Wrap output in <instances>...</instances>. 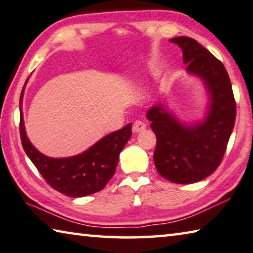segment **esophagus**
I'll return each mask as SVG.
<instances>
[{"label": "esophagus", "instance_id": "esophagus-1", "mask_svg": "<svg viewBox=\"0 0 253 253\" xmlns=\"http://www.w3.org/2000/svg\"><path fill=\"white\" fill-rule=\"evenodd\" d=\"M146 127L147 126L142 121L136 120V121L133 123V126H132V130H133V132H140V131H143Z\"/></svg>", "mask_w": 253, "mask_h": 253}]
</instances>
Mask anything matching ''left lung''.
<instances>
[{"label":"left lung","instance_id":"left-lung-1","mask_svg":"<svg viewBox=\"0 0 253 253\" xmlns=\"http://www.w3.org/2000/svg\"><path fill=\"white\" fill-rule=\"evenodd\" d=\"M170 41L183 50L187 72L205 83L211 97L209 114L197 126H186L158 104L148 111L147 118L157 136V171L171 183L193 184L220 166L234 126L237 105L230 77L216 57L188 37Z\"/></svg>","mask_w":253,"mask_h":253}]
</instances>
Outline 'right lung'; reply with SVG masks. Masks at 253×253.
I'll list each match as a JSON object with an SVG mask.
<instances>
[{
    "label": "right lung",
    "mask_w": 253,
    "mask_h": 253,
    "mask_svg": "<svg viewBox=\"0 0 253 253\" xmlns=\"http://www.w3.org/2000/svg\"><path fill=\"white\" fill-rule=\"evenodd\" d=\"M26 84L20 96V136L32 164L44 180L64 195L83 197L102 190L115 173L120 152L131 138V123L107 134L80 155L68 158H49L32 146L24 130L21 104Z\"/></svg>",
    "instance_id": "add662e5"
}]
</instances>
